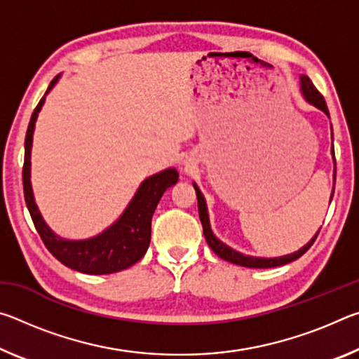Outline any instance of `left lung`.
I'll return each instance as SVG.
<instances>
[{
	"label": "left lung",
	"instance_id": "left-lung-1",
	"mask_svg": "<svg viewBox=\"0 0 359 359\" xmlns=\"http://www.w3.org/2000/svg\"><path fill=\"white\" fill-rule=\"evenodd\" d=\"M299 79H301V93L304 96V100H306L309 104H312L317 109H320V111H323L327 115V117H330V111H327L325 98L321 96L318 90L315 88V85L312 83L311 79H309L307 76H304V74ZM331 154H332V158H334V147L331 149ZM334 184H336V158H334ZM193 187H194V191H196V196H198V210H199V218H201V223H203L205 242H208L209 247L212 248V250H214L215 255H218V257H220L222 259L229 261V263H233V264L244 266V267H257V269H267V267L288 264V263H291V261L301 258L302 255L312 247V244L315 242V239H317V236L320 233V229H318L317 234H315L313 238L309 241L302 248H299V250L294 252V253L283 255V257L261 258V257H252V255H244L241 252H236L234 248H231L226 244H223V242L214 234V231H212V228H210L209 212H208V204H205V199L203 196L201 190L198 188V185L193 184ZM332 194H334V188H332V193H331V201H332Z\"/></svg>",
	"mask_w": 359,
	"mask_h": 359
}]
</instances>
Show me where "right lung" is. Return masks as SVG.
I'll return each mask as SVG.
<instances>
[{
	"label": "right lung",
	"mask_w": 359,
	"mask_h": 359,
	"mask_svg": "<svg viewBox=\"0 0 359 359\" xmlns=\"http://www.w3.org/2000/svg\"><path fill=\"white\" fill-rule=\"evenodd\" d=\"M60 77L62 76L58 74L48 85L46 95L42 96L39 104L34 109L27 130L25 161H23L25 203L42 242L60 263L74 271L83 272V274H114V272L123 271L137 263L147 252L150 244L151 215H154L163 193L169 187L177 184L179 172L175 171V168H168L165 171H160L145 179L139 185L130 204L126 205L123 214L118 217V220L93 238L71 241L53 233L42 218L34 201L32 188V147L36 120H38L41 109L44 106L47 93L55 87Z\"/></svg>",
	"instance_id": "add662e5"
}]
</instances>
